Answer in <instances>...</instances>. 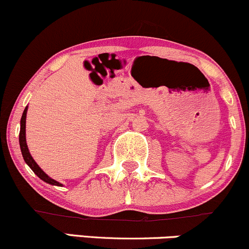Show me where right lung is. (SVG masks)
Wrapping results in <instances>:
<instances>
[{
	"label": "right lung",
	"mask_w": 249,
	"mask_h": 249,
	"mask_svg": "<svg viewBox=\"0 0 249 249\" xmlns=\"http://www.w3.org/2000/svg\"><path fill=\"white\" fill-rule=\"evenodd\" d=\"M27 110H28V107H25L24 111H23V115H22V118H21V130H19V146H21L22 156H23L24 161L27 162L28 165H29V167L34 171V173H35L36 176L38 177V178H41L42 180H44V181L48 182V184L56 185V186H62V185L59 184L58 181H56V180L51 179L50 177H48L47 174L43 172L42 168L36 164V161L34 160L33 157L30 156L29 150H28V146H27V142H25V118H27Z\"/></svg>",
	"instance_id": "right-lung-1"
}]
</instances>
